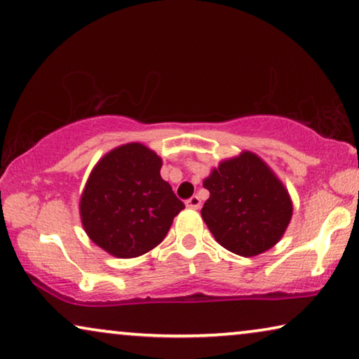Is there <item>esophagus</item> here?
<instances>
[{
    "label": "esophagus",
    "instance_id": "34e87169",
    "mask_svg": "<svg viewBox=\"0 0 359 359\" xmlns=\"http://www.w3.org/2000/svg\"><path fill=\"white\" fill-rule=\"evenodd\" d=\"M187 206H189V208H191V210H198L200 206H201V200H200V196L194 195V196H191V198L187 200Z\"/></svg>",
    "mask_w": 359,
    "mask_h": 359
}]
</instances>
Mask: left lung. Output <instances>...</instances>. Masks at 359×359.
Instances as JSON below:
<instances>
[{"mask_svg":"<svg viewBox=\"0 0 359 359\" xmlns=\"http://www.w3.org/2000/svg\"><path fill=\"white\" fill-rule=\"evenodd\" d=\"M203 187L210 198L201 218L224 249L255 257L271 249L292 216L287 189L269 164L252 151L221 161Z\"/></svg>","mask_w":359,"mask_h":359,"instance_id":"8db88e82","label":"left lung"}]
</instances>
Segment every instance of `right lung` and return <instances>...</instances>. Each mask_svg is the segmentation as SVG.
Here are the masks:
<instances>
[{
  "label": "right lung",
  "instance_id": "obj_1",
  "mask_svg": "<svg viewBox=\"0 0 359 359\" xmlns=\"http://www.w3.org/2000/svg\"><path fill=\"white\" fill-rule=\"evenodd\" d=\"M163 159L141 143L110 149L90 170L79 198L81 223L107 254L133 259L154 249L185 205L161 177Z\"/></svg>",
  "mask_w": 359,
  "mask_h": 359
}]
</instances>
